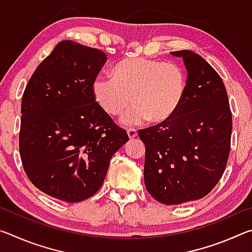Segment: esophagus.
Here are the masks:
<instances>
[{
  "instance_id": "esophagus-1",
  "label": "esophagus",
  "mask_w": 252,
  "mask_h": 252,
  "mask_svg": "<svg viewBox=\"0 0 252 252\" xmlns=\"http://www.w3.org/2000/svg\"><path fill=\"white\" fill-rule=\"evenodd\" d=\"M127 132V135H129L130 139H134L136 135H138V132H136L135 129H133V127H130V129L126 130Z\"/></svg>"
}]
</instances>
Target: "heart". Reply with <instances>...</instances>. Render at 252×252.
<instances>
[{"label":"heart","mask_w":252,"mask_h":252,"mask_svg":"<svg viewBox=\"0 0 252 252\" xmlns=\"http://www.w3.org/2000/svg\"><path fill=\"white\" fill-rule=\"evenodd\" d=\"M92 92L100 108L112 117L133 102L121 118L123 125L135 126L147 120L162 123L176 113L181 103L186 74L173 62L129 58L114 66V75L97 74Z\"/></svg>","instance_id":"heart-1"}]
</instances>
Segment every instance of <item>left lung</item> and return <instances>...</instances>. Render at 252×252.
Wrapping results in <instances>:
<instances>
[{
    "mask_svg": "<svg viewBox=\"0 0 252 252\" xmlns=\"http://www.w3.org/2000/svg\"><path fill=\"white\" fill-rule=\"evenodd\" d=\"M171 54L185 62V95L168 121L139 130L146 144L144 185L153 198L168 206L201 199L216 187L227 165L232 131L220 75L189 50Z\"/></svg>",
    "mask_w": 252,
    "mask_h": 252,
    "instance_id": "8db88e82",
    "label": "left lung"
}]
</instances>
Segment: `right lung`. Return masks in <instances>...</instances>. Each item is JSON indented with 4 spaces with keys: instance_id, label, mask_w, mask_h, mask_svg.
Returning a JSON list of instances; mask_svg holds the SVG:
<instances>
[{
    "instance_id": "1",
    "label": "right lung",
    "mask_w": 252,
    "mask_h": 252,
    "mask_svg": "<svg viewBox=\"0 0 252 252\" xmlns=\"http://www.w3.org/2000/svg\"><path fill=\"white\" fill-rule=\"evenodd\" d=\"M102 51L61 41L34 71L21 104L20 156L42 192L80 202L100 189L110 160L129 136L96 103L92 82Z\"/></svg>"
}]
</instances>
